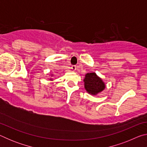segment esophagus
Returning <instances> with one entry per match:
<instances>
[{
  "label": "esophagus",
  "mask_w": 147,
  "mask_h": 147,
  "mask_svg": "<svg viewBox=\"0 0 147 147\" xmlns=\"http://www.w3.org/2000/svg\"><path fill=\"white\" fill-rule=\"evenodd\" d=\"M71 69H72V71H76V67L75 66V65H73L71 67Z\"/></svg>",
  "instance_id": "obj_1"
}]
</instances>
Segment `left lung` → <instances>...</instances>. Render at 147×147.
Returning <instances> with one entry per match:
<instances>
[{"label": "left lung", "mask_w": 147, "mask_h": 147, "mask_svg": "<svg viewBox=\"0 0 147 147\" xmlns=\"http://www.w3.org/2000/svg\"><path fill=\"white\" fill-rule=\"evenodd\" d=\"M84 88L91 95L96 96L106 88V84L94 72L86 74L84 79Z\"/></svg>", "instance_id": "1"}]
</instances>
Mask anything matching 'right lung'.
Returning <instances> with one entry per match:
<instances>
[{"label":"right lung","instance_id":"right-lung-1","mask_svg":"<svg viewBox=\"0 0 147 147\" xmlns=\"http://www.w3.org/2000/svg\"><path fill=\"white\" fill-rule=\"evenodd\" d=\"M53 74H51V75H50V76H51V78H49V80H51V81L53 80V79L51 78V77H53Z\"/></svg>","mask_w":147,"mask_h":147}]
</instances>
